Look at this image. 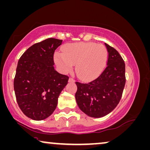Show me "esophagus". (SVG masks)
Masks as SVG:
<instances>
[{"label":"esophagus","instance_id":"obj_1","mask_svg":"<svg viewBox=\"0 0 150 150\" xmlns=\"http://www.w3.org/2000/svg\"><path fill=\"white\" fill-rule=\"evenodd\" d=\"M69 82H74L75 80H74V79H73L72 77H69Z\"/></svg>","mask_w":150,"mask_h":150}]
</instances>
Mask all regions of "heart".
I'll return each mask as SVG.
<instances>
[{"label": "heart", "instance_id": "1", "mask_svg": "<svg viewBox=\"0 0 150 150\" xmlns=\"http://www.w3.org/2000/svg\"><path fill=\"white\" fill-rule=\"evenodd\" d=\"M107 59V48L95 43L67 44L62 54H55L54 60L63 72L68 73L76 64V73L83 79H92L102 71Z\"/></svg>", "mask_w": 150, "mask_h": 150}]
</instances>
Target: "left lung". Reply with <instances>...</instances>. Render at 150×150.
Returning a JSON list of instances; mask_svg holds the SVG:
<instances>
[{"label":"left lung","instance_id":"obj_1","mask_svg":"<svg viewBox=\"0 0 150 150\" xmlns=\"http://www.w3.org/2000/svg\"><path fill=\"white\" fill-rule=\"evenodd\" d=\"M108 52L107 64L101 74L89 83L75 82L78 107L92 117L111 112L119 103L126 83L125 63L114 48L105 43Z\"/></svg>","mask_w":150,"mask_h":150}]
</instances>
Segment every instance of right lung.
<instances>
[{"label":"right lung","mask_w":150,"mask_h":150,"mask_svg":"<svg viewBox=\"0 0 150 150\" xmlns=\"http://www.w3.org/2000/svg\"><path fill=\"white\" fill-rule=\"evenodd\" d=\"M62 40L49 38L34 44L18 61L13 86L17 103L24 115L34 120L51 115L69 77L54 69V54Z\"/></svg>","instance_id":"add662e5"}]
</instances>
